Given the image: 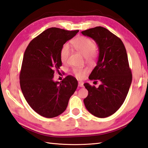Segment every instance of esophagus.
<instances>
[{
	"label": "esophagus",
	"mask_w": 148,
	"mask_h": 148,
	"mask_svg": "<svg viewBox=\"0 0 148 148\" xmlns=\"http://www.w3.org/2000/svg\"><path fill=\"white\" fill-rule=\"evenodd\" d=\"M78 86L79 87H83V82H78Z\"/></svg>",
	"instance_id": "obj_1"
}]
</instances>
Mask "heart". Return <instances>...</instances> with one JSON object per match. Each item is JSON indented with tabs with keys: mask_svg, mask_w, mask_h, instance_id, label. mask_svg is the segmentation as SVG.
<instances>
[{
	"mask_svg": "<svg viewBox=\"0 0 148 148\" xmlns=\"http://www.w3.org/2000/svg\"><path fill=\"white\" fill-rule=\"evenodd\" d=\"M71 45L75 50L84 56L86 60H93L97 57V51L95 48V43L90 38L83 36H78L71 41ZM71 50L69 46L67 44L64 45L60 53L61 61L63 63H66L69 58ZM73 73L77 78L81 79L83 77L86 71L81 69L74 68Z\"/></svg>",
	"mask_w": 148,
	"mask_h": 148,
	"instance_id": "heart-1",
	"label": "heart"
}]
</instances>
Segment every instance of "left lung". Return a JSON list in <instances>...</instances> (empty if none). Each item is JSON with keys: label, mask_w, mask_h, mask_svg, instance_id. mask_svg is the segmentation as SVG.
I'll use <instances>...</instances> for the list:
<instances>
[{"label": "left lung", "mask_w": 148, "mask_h": 148, "mask_svg": "<svg viewBox=\"0 0 148 148\" xmlns=\"http://www.w3.org/2000/svg\"><path fill=\"white\" fill-rule=\"evenodd\" d=\"M81 33L91 38L98 45L97 65L89 79L101 82L97 88L88 83L84 84L88 91L84 103L92 115L99 118L107 117L122 106L132 82L126 49L119 37L103 27L97 26Z\"/></svg>", "instance_id": "1"}]
</instances>
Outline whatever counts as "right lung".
<instances>
[{"label": "right lung", "mask_w": 148, "mask_h": 148, "mask_svg": "<svg viewBox=\"0 0 148 148\" xmlns=\"http://www.w3.org/2000/svg\"><path fill=\"white\" fill-rule=\"evenodd\" d=\"M79 30L50 27L31 41L23 56L19 80L26 101L34 111L46 118L62 113L77 87V81L67 75L61 82L53 80L62 66V47Z\"/></svg>", "instance_id": "add662e5"}]
</instances>
